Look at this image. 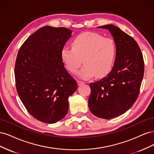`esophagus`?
Listing matches in <instances>:
<instances>
[{
  "instance_id": "34e87169",
  "label": "esophagus",
  "mask_w": 154,
  "mask_h": 154,
  "mask_svg": "<svg viewBox=\"0 0 154 154\" xmlns=\"http://www.w3.org/2000/svg\"><path fill=\"white\" fill-rule=\"evenodd\" d=\"M85 83V82H82V81H80V80H78V85H83Z\"/></svg>"
}]
</instances>
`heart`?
<instances>
[{"instance_id":"b5f03b06","label":"heart","mask_w":154,"mask_h":154,"mask_svg":"<svg viewBox=\"0 0 154 154\" xmlns=\"http://www.w3.org/2000/svg\"><path fill=\"white\" fill-rule=\"evenodd\" d=\"M72 48L64 47L61 57L70 72H77L83 63L78 75L87 79L95 74L97 78L105 76L113 66L116 56L114 41L95 32H85L74 39Z\"/></svg>"}]
</instances>
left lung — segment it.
Segmentation results:
<instances>
[{"mask_svg":"<svg viewBox=\"0 0 154 154\" xmlns=\"http://www.w3.org/2000/svg\"><path fill=\"white\" fill-rule=\"evenodd\" d=\"M113 36L116 55L114 65L106 76L91 83L88 107L96 117L109 119L126 112L136 101L144 74V60L137 43L119 27L108 24Z\"/></svg>","mask_w":154,"mask_h":154,"instance_id":"1","label":"left lung"}]
</instances>
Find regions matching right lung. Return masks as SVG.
Wrapping results in <instances>:
<instances>
[{
  "label": "right lung",
  "mask_w": 154,
  "mask_h": 154,
  "mask_svg": "<svg viewBox=\"0 0 154 154\" xmlns=\"http://www.w3.org/2000/svg\"><path fill=\"white\" fill-rule=\"evenodd\" d=\"M72 32L66 27H42L18 51L15 66L18 94L29 113L43 123H55L66 116L69 97L78 88L61 57Z\"/></svg>",
  "instance_id": "right-lung-1"
}]
</instances>
